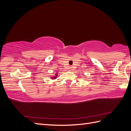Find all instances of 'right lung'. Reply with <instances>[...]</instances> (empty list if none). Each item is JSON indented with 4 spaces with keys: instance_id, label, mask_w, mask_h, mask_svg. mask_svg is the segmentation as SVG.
<instances>
[{
    "instance_id": "obj_1",
    "label": "right lung",
    "mask_w": 131,
    "mask_h": 131,
    "mask_svg": "<svg viewBox=\"0 0 131 131\" xmlns=\"http://www.w3.org/2000/svg\"><path fill=\"white\" fill-rule=\"evenodd\" d=\"M57 73L56 74V75H55L54 77H51V78L52 79H56V78H57Z\"/></svg>"
}]
</instances>
